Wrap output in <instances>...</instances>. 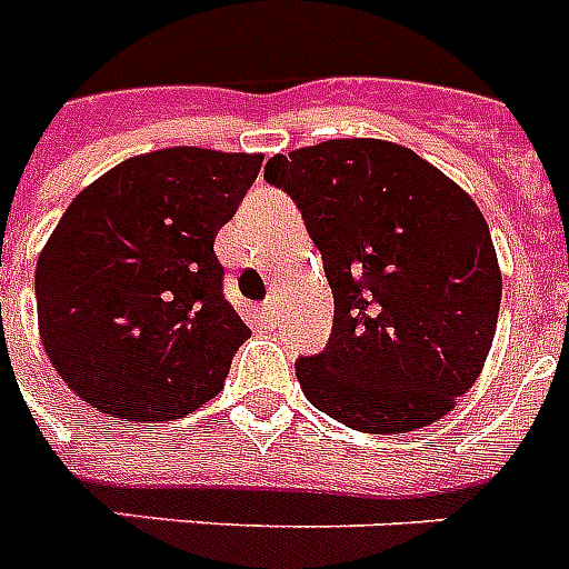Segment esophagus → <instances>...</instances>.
Instances as JSON below:
<instances>
[{
	"label": "esophagus",
	"instance_id": "1",
	"mask_svg": "<svg viewBox=\"0 0 569 569\" xmlns=\"http://www.w3.org/2000/svg\"><path fill=\"white\" fill-rule=\"evenodd\" d=\"M260 321L266 327H274L280 321V307H277V298H269L260 307Z\"/></svg>",
	"mask_w": 569,
	"mask_h": 569
}]
</instances>
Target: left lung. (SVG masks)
Returning a JSON list of instances; mask_svg holds the SVG:
<instances>
[{
    "mask_svg": "<svg viewBox=\"0 0 569 569\" xmlns=\"http://www.w3.org/2000/svg\"><path fill=\"white\" fill-rule=\"evenodd\" d=\"M303 216L332 289V332L295 362L309 403L359 432L436 423L477 382L502 277L473 198L415 151L327 140L266 163Z\"/></svg>",
    "mask_w": 569,
    "mask_h": 569,
    "instance_id": "left-lung-1",
    "label": "left lung"
}]
</instances>
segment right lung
I'll return each mask as SVG.
<instances>
[{"label":"right lung","instance_id":"1","mask_svg":"<svg viewBox=\"0 0 569 569\" xmlns=\"http://www.w3.org/2000/svg\"><path fill=\"white\" fill-rule=\"evenodd\" d=\"M262 154L131 157L69 204L37 260L40 339L81 400L128 420L196 412L251 336L212 251Z\"/></svg>","mask_w":569,"mask_h":569}]
</instances>
